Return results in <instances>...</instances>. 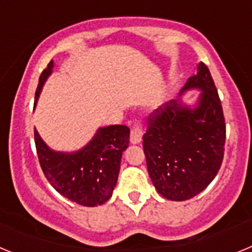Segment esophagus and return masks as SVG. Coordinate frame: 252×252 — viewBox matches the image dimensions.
<instances>
[{
  "label": "esophagus",
  "instance_id": "34e87169",
  "mask_svg": "<svg viewBox=\"0 0 252 252\" xmlns=\"http://www.w3.org/2000/svg\"><path fill=\"white\" fill-rule=\"evenodd\" d=\"M142 135H144V131H142L141 124H140V121L135 120L132 124V128H131V135H130L131 144H140L142 140Z\"/></svg>",
  "mask_w": 252,
  "mask_h": 252
}]
</instances>
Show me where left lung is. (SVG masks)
Wrapping results in <instances>:
<instances>
[{
  "label": "left lung",
  "instance_id": "obj_1",
  "mask_svg": "<svg viewBox=\"0 0 252 252\" xmlns=\"http://www.w3.org/2000/svg\"><path fill=\"white\" fill-rule=\"evenodd\" d=\"M193 90L201 92L193 106L182 98L160 106L150 116L142 137L151 182L169 201H187L199 194L215 179L223 160V111L215 82L202 62L180 95Z\"/></svg>",
  "mask_w": 252,
  "mask_h": 252
}]
</instances>
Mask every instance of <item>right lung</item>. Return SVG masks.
Returning a JSON list of instances; mask_svg holds the SVG:
<instances>
[{"label":"right lung","instance_id":"obj_1","mask_svg":"<svg viewBox=\"0 0 252 252\" xmlns=\"http://www.w3.org/2000/svg\"><path fill=\"white\" fill-rule=\"evenodd\" d=\"M53 68L51 60L40 75L35 106ZM128 140L127 126L111 125L99 127L81 150L63 153L49 148L35 130L37 158L46 179L59 194L84 207L101 206L112 197L122 153L128 148Z\"/></svg>","mask_w":252,"mask_h":252}]
</instances>
